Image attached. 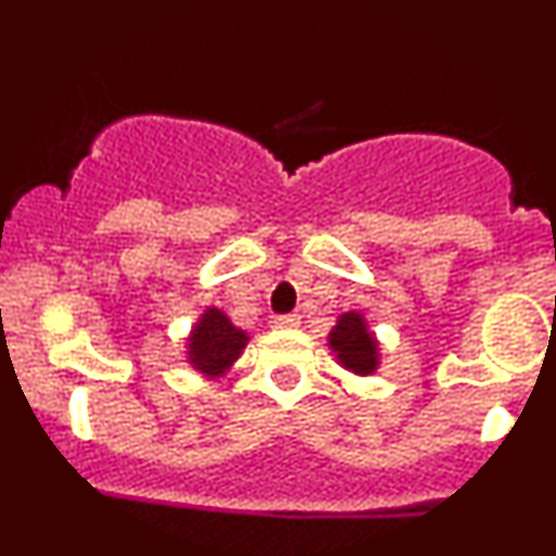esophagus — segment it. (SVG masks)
Here are the masks:
<instances>
[{"mask_svg":"<svg viewBox=\"0 0 556 556\" xmlns=\"http://www.w3.org/2000/svg\"><path fill=\"white\" fill-rule=\"evenodd\" d=\"M301 317L295 312L290 314H277V317H271V325L274 328H299Z\"/></svg>","mask_w":556,"mask_h":556,"instance_id":"34e87169","label":"esophagus"}]
</instances>
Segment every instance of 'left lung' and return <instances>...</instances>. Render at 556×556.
Returning <instances> with one entry per match:
<instances>
[{"instance_id": "left-lung-1", "label": "left lung", "mask_w": 556, "mask_h": 556, "mask_svg": "<svg viewBox=\"0 0 556 556\" xmlns=\"http://www.w3.org/2000/svg\"><path fill=\"white\" fill-rule=\"evenodd\" d=\"M330 350L336 352V361L355 374H371L379 366V344L368 330L366 319L357 312L341 314L336 328L328 336Z\"/></svg>"}]
</instances>
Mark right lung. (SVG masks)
Returning a JSON list of instances; mask_svg holds the SVG:
<instances>
[{"instance_id": "obj_1", "label": "right lung", "mask_w": 556, "mask_h": 556, "mask_svg": "<svg viewBox=\"0 0 556 556\" xmlns=\"http://www.w3.org/2000/svg\"><path fill=\"white\" fill-rule=\"evenodd\" d=\"M247 333L220 309H206L188 339V361L206 377H220L242 355Z\"/></svg>"}]
</instances>
